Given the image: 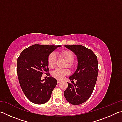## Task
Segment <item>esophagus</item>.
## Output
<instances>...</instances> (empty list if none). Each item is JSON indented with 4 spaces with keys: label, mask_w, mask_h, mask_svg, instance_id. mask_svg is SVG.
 <instances>
[{
    "label": "esophagus",
    "mask_w": 122,
    "mask_h": 122,
    "mask_svg": "<svg viewBox=\"0 0 122 122\" xmlns=\"http://www.w3.org/2000/svg\"><path fill=\"white\" fill-rule=\"evenodd\" d=\"M61 82V80H57V83H60Z\"/></svg>",
    "instance_id": "esophagus-1"
}]
</instances>
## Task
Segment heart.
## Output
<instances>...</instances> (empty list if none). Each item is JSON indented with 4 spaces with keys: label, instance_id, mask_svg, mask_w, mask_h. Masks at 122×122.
<instances>
[{
    "label": "heart",
    "instance_id": "1",
    "mask_svg": "<svg viewBox=\"0 0 122 122\" xmlns=\"http://www.w3.org/2000/svg\"><path fill=\"white\" fill-rule=\"evenodd\" d=\"M61 55L66 59L68 62V66L69 67H71V62L74 60V56L73 54L71 51H63L61 53ZM55 61H56V54L55 53H51L48 57V65L49 67L53 68L55 66ZM69 74L68 69H61L56 68L52 71V76L56 79L62 80L65 77Z\"/></svg>",
    "mask_w": 122,
    "mask_h": 122
}]
</instances>
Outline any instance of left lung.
<instances>
[{"label":"left lung","mask_w":122,"mask_h":122,"mask_svg":"<svg viewBox=\"0 0 122 122\" xmlns=\"http://www.w3.org/2000/svg\"><path fill=\"white\" fill-rule=\"evenodd\" d=\"M64 47L75 54L77 59V69L69 80L76 83H68V88L64 92V96L68 102L73 105L85 102L93 92L98 73V61L91 49L81 45H65ZM74 82V81H73Z\"/></svg>","instance_id":"8db88e82"}]
</instances>
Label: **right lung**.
I'll list each match as a JSON object with an SVG mask.
<instances>
[{"instance_id":"obj_1","label":"right lung","mask_w":122,"mask_h":122,"mask_svg":"<svg viewBox=\"0 0 122 122\" xmlns=\"http://www.w3.org/2000/svg\"><path fill=\"white\" fill-rule=\"evenodd\" d=\"M61 47L34 45L24 49L18 57L17 72L20 86L26 97L34 104L48 102L56 86L57 80L52 76L47 80H42L41 76L49 70L47 60L49 54Z\"/></svg>"}]
</instances>
